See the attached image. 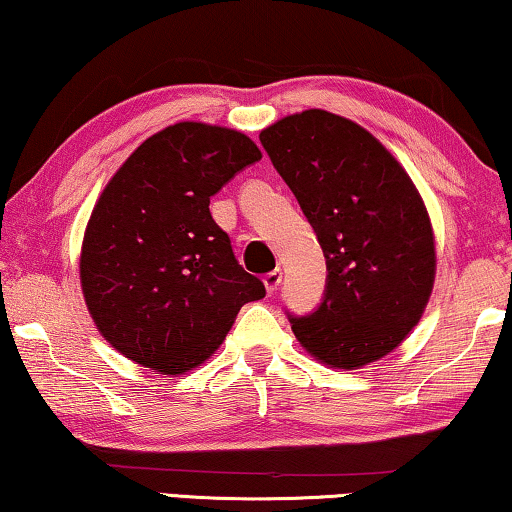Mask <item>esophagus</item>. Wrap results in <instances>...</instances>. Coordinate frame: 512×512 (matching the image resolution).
Wrapping results in <instances>:
<instances>
[{"instance_id": "esophagus-1", "label": "esophagus", "mask_w": 512, "mask_h": 512, "mask_svg": "<svg viewBox=\"0 0 512 512\" xmlns=\"http://www.w3.org/2000/svg\"><path fill=\"white\" fill-rule=\"evenodd\" d=\"M280 282H282V271H280V269L266 273V276H264V287H266V292H269V294L276 292Z\"/></svg>"}]
</instances>
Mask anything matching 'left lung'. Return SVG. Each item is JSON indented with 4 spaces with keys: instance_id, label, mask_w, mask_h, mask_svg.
Returning a JSON list of instances; mask_svg holds the SVG:
<instances>
[{
    "instance_id": "1",
    "label": "left lung",
    "mask_w": 512,
    "mask_h": 512,
    "mask_svg": "<svg viewBox=\"0 0 512 512\" xmlns=\"http://www.w3.org/2000/svg\"><path fill=\"white\" fill-rule=\"evenodd\" d=\"M317 232L326 294L292 317L301 347L335 370L391 354L421 322L437 273L423 197L395 156L356 121L305 110L259 133Z\"/></svg>"
}]
</instances>
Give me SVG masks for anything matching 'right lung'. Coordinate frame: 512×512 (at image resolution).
Masks as SVG:
<instances>
[{
  "instance_id": "add662e5",
  "label": "right lung",
  "mask_w": 512,
  "mask_h": 512,
  "mask_svg": "<svg viewBox=\"0 0 512 512\" xmlns=\"http://www.w3.org/2000/svg\"><path fill=\"white\" fill-rule=\"evenodd\" d=\"M259 158L248 135L179 121L114 172L82 239L80 282L119 354L183 375L216 352L243 303L266 294L209 211L211 195Z\"/></svg>"
}]
</instances>
